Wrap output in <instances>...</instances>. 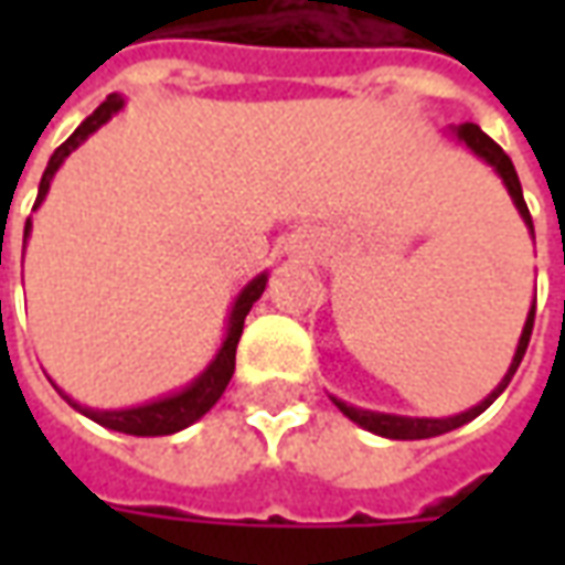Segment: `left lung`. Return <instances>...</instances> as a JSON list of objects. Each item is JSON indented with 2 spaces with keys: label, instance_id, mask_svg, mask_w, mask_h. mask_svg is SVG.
<instances>
[{
  "label": "left lung",
  "instance_id": "obj_1",
  "mask_svg": "<svg viewBox=\"0 0 565 565\" xmlns=\"http://www.w3.org/2000/svg\"><path fill=\"white\" fill-rule=\"evenodd\" d=\"M450 136L460 141V145H466V148L472 150L478 160H484L487 166H490V169H493V172L502 178V184H505V190H509L514 209H518V214H521L523 223H526V230H530V235H533V217H530V209H526V202H523L521 181H518V172H514V162L509 160V153L499 148L497 141L490 139L484 129L478 127V124H460V127H450ZM533 320H535V302L530 306V315H526V323H523L521 339H518V351H514V356H511L509 372L502 375V381L497 384V391L490 393L487 399H481L478 405H472L469 412H460V415H450V417H405V415H384V412L356 408V405L342 403V399H335V396H332V403L339 405V412H342L344 417H351L356 426H363V429L375 433V436L403 438V441H412V438H433V436H441V433H450V429L469 424V420H475V417L481 415V412H487V408L493 405V399H497L499 393L509 387L511 375L518 372L523 354H526V344H530V335H533Z\"/></svg>",
  "mask_w": 565,
  "mask_h": 565
}]
</instances>
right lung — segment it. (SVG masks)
<instances>
[{"instance_id":"add662e5","label":"right lung","mask_w":565,"mask_h":565,"mask_svg":"<svg viewBox=\"0 0 565 565\" xmlns=\"http://www.w3.org/2000/svg\"><path fill=\"white\" fill-rule=\"evenodd\" d=\"M124 96L120 93H111L96 111H93L84 124H81L72 136H68L60 148L54 150V157L47 160V169L42 174V184H39V199L32 209H39L51 190V181H54L56 169L66 162V157L72 150H78L84 141L90 139L93 132L99 127H105L111 117L124 108ZM32 233V223L26 221V230H23V245ZM266 281H269V271H259L254 281H247L242 287V294L235 296L233 308H230V318H226V335H223L217 354L211 360L209 366L199 372L196 379L190 381L186 387H181L178 393H169V396H160V399H150L145 405H132V408H90V405L75 403L68 393H63L60 387V396L66 399L75 412H81L84 417H90L105 429H115V433H127V436H172V433H181L190 424H196L199 417L209 415L214 403L221 399L226 384L233 379L235 372V348H238V339H242V330H245V318L250 306L257 302L263 290H266Z\"/></svg>"}]
</instances>
